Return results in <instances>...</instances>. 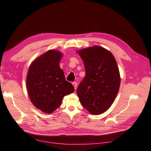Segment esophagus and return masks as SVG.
<instances>
[{"mask_svg": "<svg viewBox=\"0 0 151 151\" xmlns=\"http://www.w3.org/2000/svg\"><path fill=\"white\" fill-rule=\"evenodd\" d=\"M73 85L74 86V88H75V89H76V88H77V83L76 82H73Z\"/></svg>", "mask_w": 151, "mask_h": 151, "instance_id": "34e87169", "label": "esophagus"}]
</instances>
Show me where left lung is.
Returning <instances> with one entry per match:
<instances>
[{"mask_svg":"<svg viewBox=\"0 0 151 151\" xmlns=\"http://www.w3.org/2000/svg\"><path fill=\"white\" fill-rule=\"evenodd\" d=\"M84 62L86 76L77 88L82 105L91 114L108 110L120 87L116 60L110 51L95 45L76 51Z\"/></svg>","mask_w":151,"mask_h":151,"instance_id":"obj_1","label":"left lung"}]
</instances>
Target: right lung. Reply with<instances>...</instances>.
Instances as JSON below:
<instances>
[{"mask_svg": "<svg viewBox=\"0 0 151 151\" xmlns=\"http://www.w3.org/2000/svg\"><path fill=\"white\" fill-rule=\"evenodd\" d=\"M62 53L49 50L34 60L27 76V91L32 104L44 113L58 108L65 95L74 92L60 67Z\"/></svg>", "mask_w": 151, "mask_h": 151, "instance_id": "right-lung-1", "label": "right lung"}]
</instances>
